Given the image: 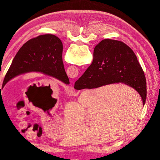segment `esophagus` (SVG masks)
<instances>
[{
	"label": "esophagus",
	"instance_id": "34e87169",
	"mask_svg": "<svg viewBox=\"0 0 160 160\" xmlns=\"http://www.w3.org/2000/svg\"><path fill=\"white\" fill-rule=\"evenodd\" d=\"M67 91L69 93H74V91H75V90H74L73 88H72V87H70V88H69L68 89H67Z\"/></svg>",
	"mask_w": 160,
	"mask_h": 160
}]
</instances>
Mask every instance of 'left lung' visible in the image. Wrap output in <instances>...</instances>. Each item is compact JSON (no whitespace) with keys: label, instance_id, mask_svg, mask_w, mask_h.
I'll return each mask as SVG.
<instances>
[{"label":"left lung","instance_id":"8db88e82","mask_svg":"<svg viewBox=\"0 0 160 160\" xmlns=\"http://www.w3.org/2000/svg\"><path fill=\"white\" fill-rule=\"evenodd\" d=\"M62 42L55 35H43L28 41L13 59L2 88L13 77L32 71L41 72L69 84L62 62Z\"/></svg>","mask_w":160,"mask_h":160}]
</instances>
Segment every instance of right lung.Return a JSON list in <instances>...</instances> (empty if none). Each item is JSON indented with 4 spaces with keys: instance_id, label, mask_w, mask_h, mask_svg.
Returning <instances> with one entry per match:
<instances>
[{
    "instance_id": "add662e5",
    "label": "right lung",
    "mask_w": 160,
    "mask_h": 160,
    "mask_svg": "<svg viewBox=\"0 0 160 160\" xmlns=\"http://www.w3.org/2000/svg\"><path fill=\"white\" fill-rule=\"evenodd\" d=\"M115 83H122L135 89L145 105L146 79L136 55L122 41L104 39L95 47L93 62L75 82L74 88L93 89Z\"/></svg>"
}]
</instances>
